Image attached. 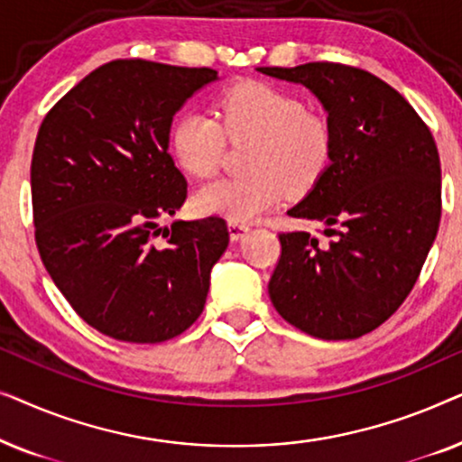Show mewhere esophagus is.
Returning a JSON list of instances; mask_svg holds the SVG:
<instances>
[{"mask_svg":"<svg viewBox=\"0 0 462 462\" xmlns=\"http://www.w3.org/2000/svg\"><path fill=\"white\" fill-rule=\"evenodd\" d=\"M248 231H250L248 225H244V223H229V237H231V242H239V239H242Z\"/></svg>","mask_w":462,"mask_h":462,"instance_id":"34e87169","label":"esophagus"}]
</instances>
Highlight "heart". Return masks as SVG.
<instances>
[{"label": "heart", "instance_id": "obj_1", "mask_svg": "<svg viewBox=\"0 0 462 462\" xmlns=\"http://www.w3.org/2000/svg\"><path fill=\"white\" fill-rule=\"evenodd\" d=\"M217 117L182 111L168 132L176 166L195 179L217 172L231 143H254L245 157L248 176L220 179L198 189L193 208L204 217L250 223L283 195L311 191L332 157V132L305 100L263 81H242L217 100Z\"/></svg>", "mask_w": 462, "mask_h": 462}]
</instances>
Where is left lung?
<instances>
[{"label":"left lung","mask_w":462,"mask_h":462,"mask_svg":"<svg viewBox=\"0 0 462 462\" xmlns=\"http://www.w3.org/2000/svg\"><path fill=\"white\" fill-rule=\"evenodd\" d=\"M258 71L309 88L332 132L330 166L288 210L324 223L328 239L280 233L271 302L315 338H359L406 300L438 236V147L412 105L364 69L307 62Z\"/></svg>","instance_id":"left-lung-1"}]
</instances>
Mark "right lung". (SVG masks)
I'll return each mask as SVG.
<instances>
[{
    "label": "right lung",
    "mask_w": 462,
    "mask_h": 462,
    "mask_svg": "<svg viewBox=\"0 0 462 462\" xmlns=\"http://www.w3.org/2000/svg\"><path fill=\"white\" fill-rule=\"evenodd\" d=\"M208 67L141 59L94 69L56 103L31 160L35 242L88 326L124 343H163L204 311L226 223L160 220L187 199L168 153L174 113L217 81ZM162 239H159V236Z\"/></svg>",
    "instance_id": "1"
}]
</instances>
